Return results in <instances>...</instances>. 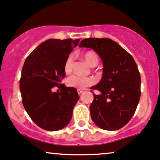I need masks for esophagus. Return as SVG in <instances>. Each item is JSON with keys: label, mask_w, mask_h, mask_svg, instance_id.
Masks as SVG:
<instances>
[{"label": "esophagus", "mask_w": 160, "mask_h": 160, "mask_svg": "<svg viewBox=\"0 0 160 160\" xmlns=\"http://www.w3.org/2000/svg\"><path fill=\"white\" fill-rule=\"evenodd\" d=\"M77 92H78V93L80 95V94H82V92H84V90H81V89H77Z\"/></svg>", "instance_id": "esophagus-1"}]
</instances>
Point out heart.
<instances>
[{"mask_svg": "<svg viewBox=\"0 0 160 160\" xmlns=\"http://www.w3.org/2000/svg\"><path fill=\"white\" fill-rule=\"evenodd\" d=\"M84 61L90 65V67H95L98 64V58L97 55L92 51H88L83 55ZM72 63H73V56H69L64 64V71L68 73L70 72L72 69ZM95 79L92 77H86L79 76V75H72L68 79V84L69 86L76 88H84L88 86H90L94 84Z\"/></svg>", "mask_w": 160, "mask_h": 160, "instance_id": "b5f03b06", "label": "heart"}]
</instances>
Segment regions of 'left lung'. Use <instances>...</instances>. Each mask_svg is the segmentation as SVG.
I'll list each match as a JSON object with an SVG mask.
<instances>
[{
	"label": "left lung",
	"instance_id": "obj_1",
	"mask_svg": "<svg viewBox=\"0 0 160 160\" xmlns=\"http://www.w3.org/2000/svg\"><path fill=\"white\" fill-rule=\"evenodd\" d=\"M78 47L93 50L103 63L102 79L91 87L100 92L93 94L91 119L102 129L119 130L131 120L140 98V74L134 59L110 38H85Z\"/></svg>",
	"mask_w": 160,
	"mask_h": 160
}]
</instances>
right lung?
<instances>
[{
	"mask_svg": "<svg viewBox=\"0 0 160 160\" xmlns=\"http://www.w3.org/2000/svg\"><path fill=\"white\" fill-rule=\"evenodd\" d=\"M79 39H48L36 47L26 58L20 80L22 103L31 119L49 131L66 127L79 99L76 88H67L64 64ZM62 91L53 92V86Z\"/></svg>",
	"mask_w": 160,
	"mask_h": 160,
	"instance_id": "1",
	"label": "right lung"
}]
</instances>
